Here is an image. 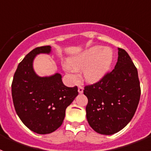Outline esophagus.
I'll use <instances>...</instances> for the list:
<instances>
[{
	"instance_id": "34e87169",
	"label": "esophagus",
	"mask_w": 151,
	"mask_h": 151,
	"mask_svg": "<svg viewBox=\"0 0 151 151\" xmlns=\"http://www.w3.org/2000/svg\"><path fill=\"white\" fill-rule=\"evenodd\" d=\"M83 87L82 86H78V91L79 94H82V93H83Z\"/></svg>"
}]
</instances>
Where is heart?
I'll use <instances>...</instances> for the list:
<instances>
[{
	"mask_svg": "<svg viewBox=\"0 0 151 151\" xmlns=\"http://www.w3.org/2000/svg\"><path fill=\"white\" fill-rule=\"evenodd\" d=\"M101 46L92 47L82 54L73 57L69 63L65 64L64 69L74 81L78 79L76 70H83L84 77L91 82L101 79L110 69L113 60V52L110 48Z\"/></svg>",
	"mask_w": 151,
	"mask_h": 151,
	"instance_id": "heart-1",
	"label": "heart"
}]
</instances>
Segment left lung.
Returning a JSON list of instances; mask_svg holds the SVG:
<instances>
[{
  "mask_svg": "<svg viewBox=\"0 0 151 151\" xmlns=\"http://www.w3.org/2000/svg\"><path fill=\"white\" fill-rule=\"evenodd\" d=\"M115 68L83 90L88 97L86 117L96 132L113 134L134 116L141 96L138 70L124 49L118 48Z\"/></svg>",
  "mask_w": 151,
  "mask_h": 151,
  "instance_id": "left-lung-1",
  "label": "left lung"
}]
</instances>
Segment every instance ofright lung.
Returning a JSON list of instances; mask_svg holds the SVG:
<instances>
[{
    "instance_id": "add662e5",
    "label": "right lung",
    "mask_w": 151,
    "mask_h": 151,
    "mask_svg": "<svg viewBox=\"0 0 151 151\" xmlns=\"http://www.w3.org/2000/svg\"><path fill=\"white\" fill-rule=\"evenodd\" d=\"M50 46L38 47L30 51L18 65L12 82L13 105L23 124L38 134L57 130L63 122L66 109L78 94V88H69L59 73L39 77L33 70L37 54H49Z\"/></svg>"
}]
</instances>
